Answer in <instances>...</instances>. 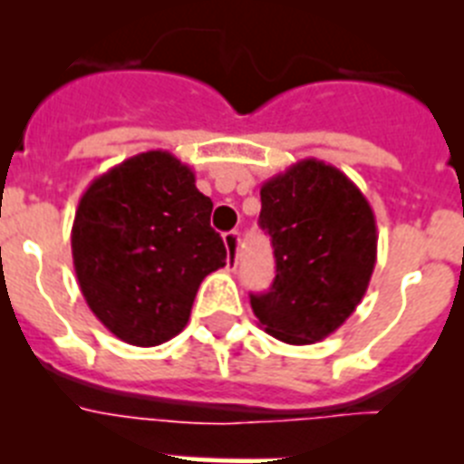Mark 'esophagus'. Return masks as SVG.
Wrapping results in <instances>:
<instances>
[{"mask_svg":"<svg viewBox=\"0 0 464 464\" xmlns=\"http://www.w3.org/2000/svg\"><path fill=\"white\" fill-rule=\"evenodd\" d=\"M225 248H227V269H237L239 260V232H225Z\"/></svg>","mask_w":464,"mask_h":464,"instance_id":"34e87169","label":"esophagus"}]
</instances>
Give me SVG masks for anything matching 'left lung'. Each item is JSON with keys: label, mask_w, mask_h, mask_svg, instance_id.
Returning a JSON list of instances; mask_svg holds the SVG:
<instances>
[{"label": "left lung", "mask_w": 464, "mask_h": 464, "mask_svg": "<svg viewBox=\"0 0 464 464\" xmlns=\"http://www.w3.org/2000/svg\"><path fill=\"white\" fill-rule=\"evenodd\" d=\"M260 199L276 278L269 293L251 295L253 314L278 342H323L367 293L379 241L374 211L343 171L315 158L262 183Z\"/></svg>", "instance_id": "left-lung-1"}]
</instances>
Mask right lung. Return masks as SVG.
Wrapping results in <instances>:
<instances>
[{
    "instance_id": "obj_1",
    "label": "right lung",
    "mask_w": 464,
    "mask_h": 464,
    "mask_svg": "<svg viewBox=\"0 0 464 464\" xmlns=\"http://www.w3.org/2000/svg\"><path fill=\"white\" fill-rule=\"evenodd\" d=\"M211 208L169 150L122 160L90 183L72 225L73 269L111 334L149 348L188 325L199 283L227 260Z\"/></svg>"
}]
</instances>
